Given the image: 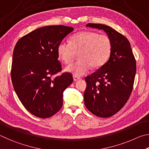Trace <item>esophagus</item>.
<instances>
[{
  "label": "esophagus",
  "instance_id": "1",
  "mask_svg": "<svg viewBox=\"0 0 149 149\" xmlns=\"http://www.w3.org/2000/svg\"><path fill=\"white\" fill-rule=\"evenodd\" d=\"M73 79H74L75 81H78L80 79V77L78 76H76V75H74V76H73Z\"/></svg>",
  "mask_w": 149,
  "mask_h": 149
}]
</instances>
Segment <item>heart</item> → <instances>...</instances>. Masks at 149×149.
Here are the masks:
<instances>
[{"mask_svg":"<svg viewBox=\"0 0 149 149\" xmlns=\"http://www.w3.org/2000/svg\"><path fill=\"white\" fill-rule=\"evenodd\" d=\"M112 49V41L108 35L93 31H81L73 35L70 42H60L57 53L65 64H71L78 53L79 59L65 70L80 76L84 75L91 66L99 68L104 65L109 59Z\"/></svg>","mask_w":149,"mask_h":149,"instance_id":"b5f03b06","label":"heart"}]
</instances>
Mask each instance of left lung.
<instances>
[{"instance_id":"obj_1","label":"left lung","mask_w":149,"mask_h":149,"mask_svg":"<svg viewBox=\"0 0 149 149\" xmlns=\"http://www.w3.org/2000/svg\"><path fill=\"white\" fill-rule=\"evenodd\" d=\"M87 27L103 29L112 43L110 56L97 72L85 77V107L98 117L108 118L123 107L132 94L136 74V60L124 35L99 24Z\"/></svg>"}]
</instances>
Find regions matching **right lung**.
I'll use <instances>...</instances> for the list:
<instances>
[{"mask_svg":"<svg viewBox=\"0 0 149 149\" xmlns=\"http://www.w3.org/2000/svg\"><path fill=\"white\" fill-rule=\"evenodd\" d=\"M74 28L45 26L34 30L17 41L12 58L11 79L22 104L35 116L47 118L63 104V92L73 82L72 75L62 71L57 47Z\"/></svg>","mask_w":149,"mask_h":149,"instance_id":"add662e5","label":"right lung"}]
</instances>
